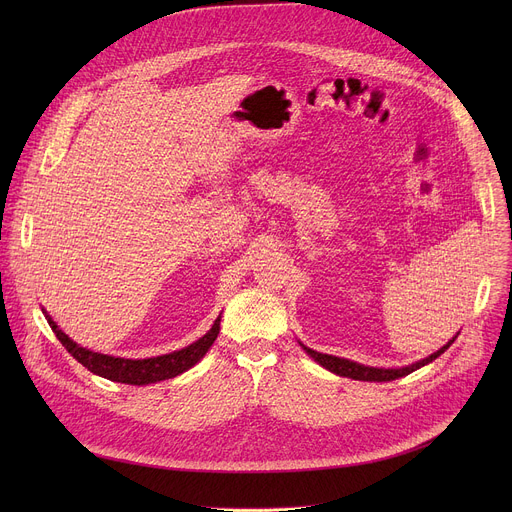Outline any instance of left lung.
Segmentation results:
<instances>
[{"instance_id":"1","label":"left lung","mask_w":512,"mask_h":512,"mask_svg":"<svg viewBox=\"0 0 512 512\" xmlns=\"http://www.w3.org/2000/svg\"><path fill=\"white\" fill-rule=\"evenodd\" d=\"M452 342H454V338H452L446 346H442L440 350L433 352L431 356H427V358H423V360H419V362H415V364H409V367H403V369H373V367H364V364H356V362L346 360V358H338V356H332V354L316 352V350H312V348H308V346H304V344H302V348H304L316 362H320L324 369H328V371L334 373V375L348 377V379H354V381H377V383H383V381H395V379H399V377H405V375H409V373H413V371L425 367L427 362H431V360H435L440 354H444V352L450 348Z\"/></svg>"}]
</instances>
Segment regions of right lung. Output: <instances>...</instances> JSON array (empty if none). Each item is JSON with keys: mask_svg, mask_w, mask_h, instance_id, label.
<instances>
[{"mask_svg": "<svg viewBox=\"0 0 512 512\" xmlns=\"http://www.w3.org/2000/svg\"><path fill=\"white\" fill-rule=\"evenodd\" d=\"M48 324H50L52 332L56 334V338L60 340V344L70 352V356H75L83 364V367H87L91 373H95L103 379H109L115 383H125V385H150V383H158V381H166V379L182 375L184 371L192 369L194 364L206 354V350L216 340L218 330H221V318H216L214 326L200 340H196L194 344H190L182 350L154 356V358L131 360V358H115L109 354L91 352V350L72 342L52 322V318H48Z\"/></svg>", "mask_w": 512, "mask_h": 512, "instance_id": "obj_1", "label": "right lung"}]
</instances>
